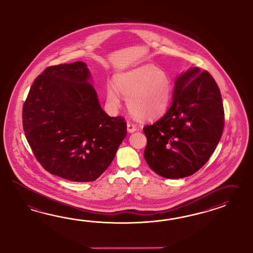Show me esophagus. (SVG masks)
<instances>
[{
    "label": "esophagus",
    "mask_w": 253,
    "mask_h": 253,
    "mask_svg": "<svg viewBox=\"0 0 253 253\" xmlns=\"http://www.w3.org/2000/svg\"><path fill=\"white\" fill-rule=\"evenodd\" d=\"M127 130L129 132H133L137 130L136 125L134 123H127Z\"/></svg>",
    "instance_id": "1"
}]
</instances>
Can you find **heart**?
<instances>
[{"instance_id": "obj_1", "label": "heart", "mask_w": 253, "mask_h": 253, "mask_svg": "<svg viewBox=\"0 0 253 253\" xmlns=\"http://www.w3.org/2000/svg\"><path fill=\"white\" fill-rule=\"evenodd\" d=\"M117 87L127 98L128 108L137 118L152 120L161 116L169 106L171 94L169 77L153 65H144L116 77ZM107 96L113 106L120 104V95L109 85Z\"/></svg>"}]
</instances>
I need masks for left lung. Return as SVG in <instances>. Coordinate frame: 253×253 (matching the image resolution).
Returning <instances> with one entry per match:
<instances>
[{"mask_svg":"<svg viewBox=\"0 0 253 253\" xmlns=\"http://www.w3.org/2000/svg\"><path fill=\"white\" fill-rule=\"evenodd\" d=\"M224 125L217 84L207 71L190 68L177 78L167 113L144 126V159L152 170L164 178L191 176L212 156Z\"/></svg>","mask_w":253,"mask_h":253,"instance_id":"left-lung-1","label":"left lung"}]
</instances>
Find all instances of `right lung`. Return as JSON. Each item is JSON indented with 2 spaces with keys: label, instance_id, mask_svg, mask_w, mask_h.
<instances>
[{
  "label": "right lung",
  "instance_id": "right-lung-1",
  "mask_svg": "<svg viewBox=\"0 0 253 253\" xmlns=\"http://www.w3.org/2000/svg\"><path fill=\"white\" fill-rule=\"evenodd\" d=\"M90 76L84 62L47 67L23 107V128L37 160L50 174L77 182L96 180L127 134L124 118L101 109Z\"/></svg>",
  "mask_w": 253,
  "mask_h": 253
}]
</instances>
